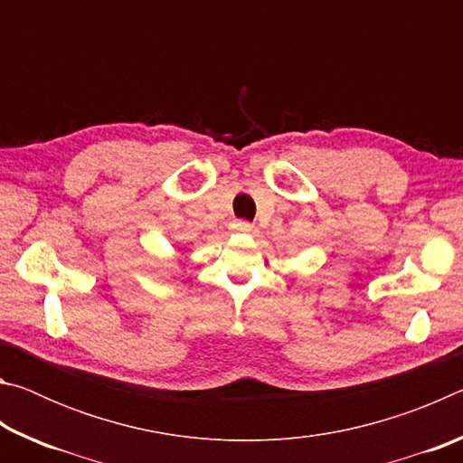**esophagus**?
<instances>
[{"instance_id":"1","label":"esophagus","mask_w":463,"mask_h":463,"mask_svg":"<svg viewBox=\"0 0 463 463\" xmlns=\"http://www.w3.org/2000/svg\"><path fill=\"white\" fill-rule=\"evenodd\" d=\"M231 231L232 232H239V234H249V232H253V224L245 222V221H234L231 224Z\"/></svg>"}]
</instances>
